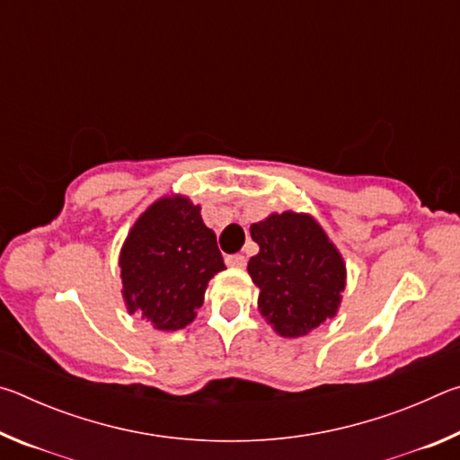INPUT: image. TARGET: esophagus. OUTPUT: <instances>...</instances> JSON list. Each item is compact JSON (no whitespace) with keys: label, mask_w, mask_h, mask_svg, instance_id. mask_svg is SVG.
<instances>
[{"label":"esophagus","mask_w":460,"mask_h":460,"mask_svg":"<svg viewBox=\"0 0 460 460\" xmlns=\"http://www.w3.org/2000/svg\"><path fill=\"white\" fill-rule=\"evenodd\" d=\"M225 263H227L229 268H245L247 260H245V255L235 253V255H227V258H225Z\"/></svg>","instance_id":"esophagus-1"}]
</instances>
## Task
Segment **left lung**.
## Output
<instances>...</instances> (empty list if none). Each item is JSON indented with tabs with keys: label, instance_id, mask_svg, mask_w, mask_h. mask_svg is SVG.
Listing matches in <instances>:
<instances>
[{
	"label": "left lung",
	"instance_id": "obj_1",
	"mask_svg": "<svg viewBox=\"0 0 460 460\" xmlns=\"http://www.w3.org/2000/svg\"><path fill=\"white\" fill-rule=\"evenodd\" d=\"M260 253L247 263L261 316L278 334L302 337L337 314L345 261L310 215L286 211L252 225Z\"/></svg>",
	"mask_w": 460,
	"mask_h": 460
}]
</instances>
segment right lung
Segmentation results:
<instances>
[{
	"label": "right lung",
	"mask_w": 460,
	"mask_h": 460,
	"mask_svg": "<svg viewBox=\"0 0 460 460\" xmlns=\"http://www.w3.org/2000/svg\"><path fill=\"white\" fill-rule=\"evenodd\" d=\"M123 300L158 331L190 324L208 279L225 270L200 207L174 194L155 200L131 227L119 255Z\"/></svg>",
	"instance_id": "obj_1"
}]
</instances>
